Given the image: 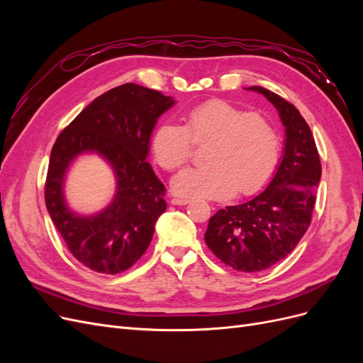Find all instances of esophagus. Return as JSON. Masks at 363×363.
<instances>
[{"instance_id": "obj_1", "label": "esophagus", "mask_w": 363, "mask_h": 363, "mask_svg": "<svg viewBox=\"0 0 363 363\" xmlns=\"http://www.w3.org/2000/svg\"><path fill=\"white\" fill-rule=\"evenodd\" d=\"M172 204H177V206H184V204H189L191 200L189 199H182V196H174L171 200Z\"/></svg>"}]
</instances>
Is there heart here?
<instances>
[{"instance_id": "heart-1", "label": "heart", "mask_w": 363, "mask_h": 363, "mask_svg": "<svg viewBox=\"0 0 363 363\" xmlns=\"http://www.w3.org/2000/svg\"><path fill=\"white\" fill-rule=\"evenodd\" d=\"M183 119V127L163 123L151 136L152 156L164 171L183 167L191 159L192 142L208 139L201 156L204 164L175 175V192L201 199L251 195L271 179L280 145L265 116L225 100H208L189 108Z\"/></svg>"}]
</instances>
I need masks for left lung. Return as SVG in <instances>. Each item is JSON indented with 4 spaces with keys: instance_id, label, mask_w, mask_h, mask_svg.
I'll list each match as a JSON object with an SVG mask.
<instances>
[{
    "instance_id": "left-lung-1",
    "label": "left lung",
    "mask_w": 363,
    "mask_h": 363,
    "mask_svg": "<svg viewBox=\"0 0 363 363\" xmlns=\"http://www.w3.org/2000/svg\"><path fill=\"white\" fill-rule=\"evenodd\" d=\"M279 111L286 128L284 155L265 191L255 199L218 211L204 240L227 267L259 272L294 251L312 221L321 160L311 127L295 106L262 86H251Z\"/></svg>"
}]
</instances>
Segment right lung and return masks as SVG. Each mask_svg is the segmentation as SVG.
I'll return each mask as SVG.
<instances>
[{
	"label": "right lung",
	"mask_w": 363,
	"mask_h": 363,
	"mask_svg": "<svg viewBox=\"0 0 363 363\" xmlns=\"http://www.w3.org/2000/svg\"><path fill=\"white\" fill-rule=\"evenodd\" d=\"M172 104V98L159 91L121 84L95 98L54 142L45 204L71 255L92 271L118 274L133 267L167 211V189L145 159L157 118ZM86 150L101 154L117 175L114 201L94 217L74 214L62 199L64 172Z\"/></svg>",
	"instance_id": "add662e5"
}]
</instances>
